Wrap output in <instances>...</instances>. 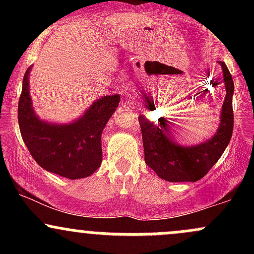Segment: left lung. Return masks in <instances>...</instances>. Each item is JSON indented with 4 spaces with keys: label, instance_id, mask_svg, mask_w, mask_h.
I'll return each instance as SVG.
<instances>
[{
    "label": "left lung",
    "instance_id": "1",
    "mask_svg": "<svg viewBox=\"0 0 254 254\" xmlns=\"http://www.w3.org/2000/svg\"><path fill=\"white\" fill-rule=\"evenodd\" d=\"M218 64L222 66L226 97L221 110L218 129L209 139L194 145H182L171 138L168 132L170 122L164 117H160L156 123L149 121L144 115H139L145 164L161 179L171 183H193L202 179L218 161L232 138L234 127V82L224 62L218 61ZM145 99L148 109H155L153 99L148 97Z\"/></svg>",
    "mask_w": 254,
    "mask_h": 254
}]
</instances>
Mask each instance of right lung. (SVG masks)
<instances>
[{"label": "right lung", "mask_w": 254, "mask_h": 254, "mask_svg": "<svg viewBox=\"0 0 254 254\" xmlns=\"http://www.w3.org/2000/svg\"><path fill=\"white\" fill-rule=\"evenodd\" d=\"M25 72L17 106V121L26 147L44 170L69 179L87 178L103 160L101 133L117 110L119 94L97 99L81 117L60 124L38 117L30 95V72Z\"/></svg>", "instance_id": "obj_1"}]
</instances>
